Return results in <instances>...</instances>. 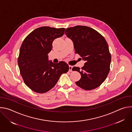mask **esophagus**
<instances>
[{"instance_id":"1","label":"esophagus","mask_w":132,"mask_h":132,"mask_svg":"<svg viewBox=\"0 0 132 132\" xmlns=\"http://www.w3.org/2000/svg\"><path fill=\"white\" fill-rule=\"evenodd\" d=\"M72 66H70V65H69V71H72Z\"/></svg>"}]
</instances>
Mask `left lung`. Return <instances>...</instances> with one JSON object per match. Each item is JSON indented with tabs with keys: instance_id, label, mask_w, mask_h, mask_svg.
<instances>
[{
	"instance_id": "left-lung-1",
	"label": "left lung",
	"mask_w": 132,
	"mask_h": 132,
	"mask_svg": "<svg viewBox=\"0 0 132 132\" xmlns=\"http://www.w3.org/2000/svg\"><path fill=\"white\" fill-rule=\"evenodd\" d=\"M65 34L72 41L75 53L85 61L81 69L72 68L81 75L76 85L86 90L97 88L104 82L110 71L111 56L106 40L97 31L86 26L67 28Z\"/></svg>"
}]
</instances>
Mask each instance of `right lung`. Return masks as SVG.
<instances>
[{"instance_id": "add662e5", "label": "right lung", "mask_w": 132, "mask_h": 132, "mask_svg": "<svg viewBox=\"0 0 132 132\" xmlns=\"http://www.w3.org/2000/svg\"><path fill=\"white\" fill-rule=\"evenodd\" d=\"M65 28L42 27L31 32L24 40L18 59L25 84L33 91L43 93L53 88L61 75L69 70L65 62L53 63L48 54L56 39L62 36Z\"/></svg>"}]
</instances>
